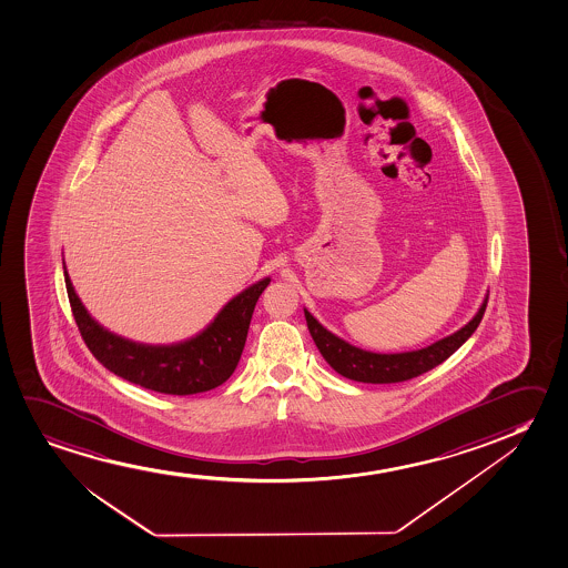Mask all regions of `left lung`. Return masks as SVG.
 <instances>
[{"mask_svg":"<svg viewBox=\"0 0 568 568\" xmlns=\"http://www.w3.org/2000/svg\"><path fill=\"white\" fill-rule=\"evenodd\" d=\"M487 296L489 291L476 316L471 317L470 322L463 325L458 332L450 333L447 337L435 341L424 348L406 351V353H372L361 346L351 345L348 341L341 339L335 333L325 329L324 325L320 324L306 308H304V316L317 351L337 374L362 384H398V382H406L426 374L465 345L466 341L470 339L471 333L478 329L479 322L486 312Z\"/></svg>","mask_w":568,"mask_h":568,"instance_id":"obj_1","label":"left lung"}]
</instances>
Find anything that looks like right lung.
Listing matches in <instances>:
<instances>
[{"label":"right lung","mask_w":568,"mask_h":568,"mask_svg":"<svg viewBox=\"0 0 568 568\" xmlns=\"http://www.w3.org/2000/svg\"><path fill=\"white\" fill-rule=\"evenodd\" d=\"M63 275L74 322L90 353L115 376L165 395H194L227 382L241 361L254 306L272 281L264 277L233 296L191 339L146 345L125 339L98 324L74 293L65 262Z\"/></svg>","instance_id":"1"}]
</instances>
